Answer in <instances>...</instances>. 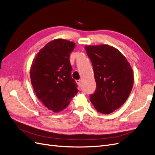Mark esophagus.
Returning a JSON list of instances; mask_svg holds the SVG:
<instances>
[{
    "label": "esophagus",
    "instance_id": "1",
    "mask_svg": "<svg viewBox=\"0 0 155 155\" xmlns=\"http://www.w3.org/2000/svg\"><path fill=\"white\" fill-rule=\"evenodd\" d=\"M76 83H78V85H79V87H81V80H77Z\"/></svg>",
    "mask_w": 155,
    "mask_h": 155
}]
</instances>
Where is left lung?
I'll list each match as a JSON object with an SVG mask.
<instances>
[{"label":"left lung","instance_id":"left-lung-1","mask_svg":"<svg viewBox=\"0 0 155 155\" xmlns=\"http://www.w3.org/2000/svg\"><path fill=\"white\" fill-rule=\"evenodd\" d=\"M85 50L96 83L90 100L98 112L110 114L128 98L134 83L133 70L124 56L112 46H88Z\"/></svg>","mask_w":155,"mask_h":155}]
</instances>
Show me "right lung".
<instances>
[{"mask_svg":"<svg viewBox=\"0 0 155 155\" xmlns=\"http://www.w3.org/2000/svg\"><path fill=\"white\" fill-rule=\"evenodd\" d=\"M73 42L58 39L42 48L33 61L31 83L38 99L54 112L67 108L78 92L72 78L70 54L75 48Z\"/></svg>","mask_w":155,"mask_h":155,"instance_id":"1","label":"right lung"}]
</instances>
